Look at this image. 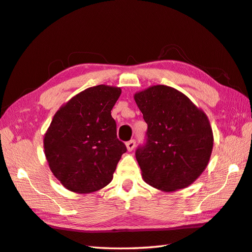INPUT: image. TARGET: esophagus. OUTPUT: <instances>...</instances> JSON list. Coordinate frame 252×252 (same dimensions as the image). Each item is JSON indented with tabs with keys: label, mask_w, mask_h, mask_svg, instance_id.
<instances>
[{
	"label": "esophagus",
	"mask_w": 252,
	"mask_h": 252,
	"mask_svg": "<svg viewBox=\"0 0 252 252\" xmlns=\"http://www.w3.org/2000/svg\"><path fill=\"white\" fill-rule=\"evenodd\" d=\"M126 145L127 151L132 152L133 149H134V147H135V140H131V141H129V142H126Z\"/></svg>",
	"instance_id": "34e87169"
}]
</instances>
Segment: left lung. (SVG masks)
Here are the masks:
<instances>
[{"mask_svg":"<svg viewBox=\"0 0 252 252\" xmlns=\"http://www.w3.org/2000/svg\"><path fill=\"white\" fill-rule=\"evenodd\" d=\"M147 123L146 142L135 156L144 181L155 189H185L206 169L213 147L205 112L183 93L155 85L134 95Z\"/></svg>","mask_w":252,"mask_h":252,"instance_id":"obj_1","label":"left lung"}]
</instances>
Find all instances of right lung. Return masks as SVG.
<instances>
[{
  "mask_svg": "<svg viewBox=\"0 0 252 252\" xmlns=\"http://www.w3.org/2000/svg\"><path fill=\"white\" fill-rule=\"evenodd\" d=\"M120 88L96 85L82 91L58 110L44 136L50 169L67 189L88 194L112 180L125 143L118 140L111 109Z\"/></svg>",
  "mask_w": 252,
  "mask_h": 252,
  "instance_id": "obj_1",
  "label": "right lung"
}]
</instances>
